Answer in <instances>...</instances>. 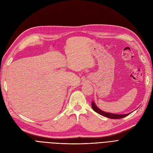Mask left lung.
Segmentation results:
<instances>
[{
	"mask_svg": "<svg viewBox=\"0 0 153 153\" xmlns=\"http://www.w3.org/2000/svg\"><path fill=\"white\" fill-rule=\"evenodd\" d=\"M91 107H92V109L94 110V111L97 112L98 114L107 117L111 118V119H121V118L125 117L130 114V113H128V114H113V113L107 112L103 111H102L96 105V103L94 102V101L91 102Z\"/></svg>",
	"mask_w": 153,
	"mask_h": 153,
	"instance_id": "8db88e82",
	"label": "left lung"
}]
</instances>
